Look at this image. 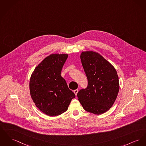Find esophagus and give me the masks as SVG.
Here are the masks:
<instances>
[{"label": "esophagus", "instance_id": "esophagus-1", "mask_svg": "<svg viewBox=\"0 0 146 146\" xmlns=\"http://www.w3.org/2000/svg\"><path fill=\"white\" fill-rule=\"evenodd\" d=\"M78 89L75 90L74 91V94H75V95H76H76H77V94H78Z\"/></svg>", "mask_w": 146, "mask_h": 146}]
</instances>
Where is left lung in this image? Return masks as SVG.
<instances>
[{"label": "left lung", "mask_w": 146, "mask_h": 146, "mask_svg": "<svg viewBox=\"0 0 146 146\" xmlns=\"http://www.w3.org/2000/svg\"><path fill=\"white\" fill-rule=\"evenodd\" d=\"M80 58L88 85L78 91V100L86 111L96 115L104 113L112 106L119 91L116 70L96 52H82Z\"/></svg>", "instance_id": "8db88e82"}]
</instances>
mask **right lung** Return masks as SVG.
<instances>
[{"label":"right lung","mask_w":146,"mask_h":146,"mask_svg":"<svg viewBox=\"0 0 146 146\" xmlns=\"http://www.w3.org/2000/svg\"><path fill=\"white\" fill-rule=\"evenodd\" d=\"M67 54H51L35 68L30 80V92L39 110L50 116L65 112L75 94L61 76Z\"/></svg>","instance_id":"right-lung-1"}]
</instances>
